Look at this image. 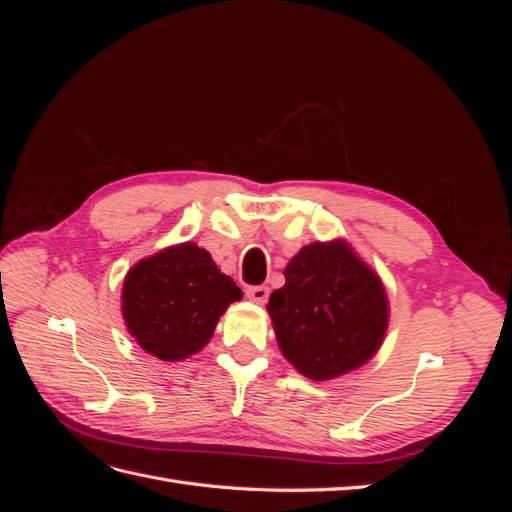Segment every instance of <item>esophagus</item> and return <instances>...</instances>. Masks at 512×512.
Masks as SVG:
<instances>
[{
	"label": "esophagus",
	"mask_w": 512,
	"mask_h": 512,
	"mask_svg": "<svg viewBox=\"0 0 512 512\" xmlns=\"http://www.w3.org/2000/svg\"><path fill=\"white\" fill-rule=\"evenodd\" d=\"M247 299H252L254 303H265L269 299V288L267 286H250L245 290Z\"/></svg>",
	"instance_id": "34e87169"
}]
</instances>
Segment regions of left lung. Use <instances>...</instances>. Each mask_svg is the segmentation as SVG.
I'll return each mask as SVG.
<instances>
[{
  "label": "left lung",
  "mask_w": 512,
  "mask_h": 512,
  "mask_svg": "<svg viewBox=\"0 0 512 512\" xmlns=\"http://www.w3.org/2000/svg\"><path fill=\"white\" fill-rule=\"evenodd\" d=\"M284 277L267 309L277 344L303 376L331 380L376 354L389 303L378 275L348 243L305 245Z\"/></svg>",
  "instance_id": "1"
}]
</instances>
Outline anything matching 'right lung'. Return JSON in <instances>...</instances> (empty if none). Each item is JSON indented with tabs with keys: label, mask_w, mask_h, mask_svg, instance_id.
Segmentation results:
<instances>
[{
	"label": "right lung",
	"mask_w": 512,
	"mask_h": 512,
	"mask_svg": "<svg viewBox=\"0 0 512 512\" xmlns=\"http://www.w3.org/2000/svg\"><path fill=\"white\" fill-rule=\"evenodd\" d=\"M241 288L194 243L168 247L134 265L123 282V318L141 348L162 361L203 350Z\"/></svg>",
	"instance_id": "1"
}]
</instances>
